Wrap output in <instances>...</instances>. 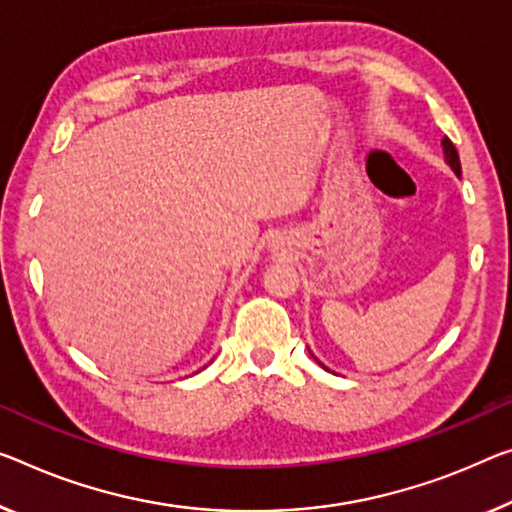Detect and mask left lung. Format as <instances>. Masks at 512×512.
Masks as SVG:
<instances>
[{
    "mask_svg": "<svg viewBox=\"0 0 512 512\" xmlns=\"http://www.w3.org/2000/svg\"><path fill=\"white\" fill-rule=\"evenodd\" d=\"M442 144H444V153H446V162L451 164V169L455 171V174L460 176V155H458V151H455V146H453V141L448 139V137H444L442 139Z\"/></svg>",
    "mask_w": 512,
    "mask_h": 512,
    "instance_id": "obj_1",
    "label": "left lung"
}]
</instances>
